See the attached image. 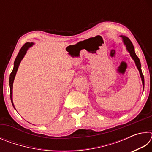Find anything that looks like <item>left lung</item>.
I'll list each match as a JSON object with an SVG mask.
<instances>
[{"label":"left lung","instance_id":"left-lung-1","mask_svg":"<svg viewBox=\"0 0 152 152\" xmlns=\"http://www.w3.org/2000/svg\"><path fill=\"white\" fill-rule=\"evenodd\" d=\"M120 37L122 38V40L123 42V43H124V45H125L126 49H127L128 52L130 53V56L132 57V58L135 61V66H136V67H137V68L138 69L139 72H140V77L141 78V81H142L143 86V88H144V77H143V75L142 74V72H141L140 60V59L138 58L137 55L135 54L134 47H133L132 42H131L130 39H129L127 37H126V36H125V35H121Z\"/></svg>","mask_w":152,"mask_h":152}]
</instances>
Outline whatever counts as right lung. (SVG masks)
Segmentation results:
<instances>
[{"label": "right lung", "mask_w": 152, "mask_h": 152, "mask_svg": "<svg viewBox=\"0 0 152 152\" xmlns=\"http://www.w3.org/2000/svg\"><path fill=\"white\" fill-rule=\"evenodd\" d=\"M34 45V43L33 42H27L26 43H25L24 45L20 49L19 53H18V55L17 56L16 59H15V60L14 61V67H13V70H12V72L10 74V78H9V86H10V98H11V101L12 102V106H13L14 109L16 110L15 109V107L14 106V104H13V101H12V85H13V82H14V80L15 78V76H16V74H17V72L18 68H19V66L20 65V63L21 60L23 59L25 55L26 54L27 50H29V49L32 47V46Z\"/></svg>", "instance_id": "1"}]
</instances>
